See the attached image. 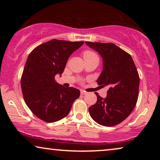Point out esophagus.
Here are the masks:
<instances>
[{
    "label": "esophagus",
    "mask_w": 160,
    "mask_h": 160,
    "mask_svg": "<svg viewBox=\"0 0 160 160\" xmlns=\"http://www.w3.org/2000/svg\"><path fill=\"white\" fill-rule=\"evenodd\" d=\"M87 92H85L84 90H81V94H82V95H87Z\"/></svg>",
    "instance_id": "esophagus-1"
}]
</instances>
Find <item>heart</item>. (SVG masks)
I'll list each match as a JSON object with an SVG mask.
<instances>
[{
	"mask_svg": "<svg viewBox=\"0 0 160 160\" xmlns=\"http://www.w3.org/2000/svg\"><path fill=\"white\" fill-rule=\"evenodd\" d=\"M94 55H96V54L94 53L93 52L89 51V50H87V51H84L83 52V57H84V58H89V57L94 56Z\"/></svg>",
	"mask_w": 160,
	"mask_h": 160,
	"instance_id": "heart-1",
	"label": "heart"
}]
</instances>
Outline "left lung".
Masks as SVG:
<instances>
[{"mask_svg":"<svg viewBox=\"0 0 160 160\" xmlns=\"http://www.w3.org/2000/svg\"><path fill=\"white\" fill-rule=\"evenodd\" d=\"M85 43L102 58V71L97 82L101 87L109 88L106 98L95 92L98 100L89 108V114L100 125L115 126L127 119L136 105L138 73L132 57L113 43Z\"/></svg>","mask_w":160,"mask_h":160,"instance_id":"obj_1","label":"left lung"}]
</instances>
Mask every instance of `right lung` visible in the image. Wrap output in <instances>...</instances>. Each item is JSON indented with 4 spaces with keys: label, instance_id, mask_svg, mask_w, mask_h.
Wrapping results in <instances>:
<instances>
[{
    "label": "right lung",
    "instance_id": "obj_1",
    "mask_svg": "<svg viewBox=\"0 0 160 160\" xmlns=\"http://www.w3.org/2000/svg\"><path fill=\"white\" fill-rule=\"evenodd\" d=\"M83 43L53 39L38 46L28 56L21 78L22 92L28 108L43 121L63 119L79 97L78 89L64 87L54 77L61 76L69 57Z\"/></svg>",
    "mask_w": 160,
    "mask_h": 160
}]
</instances>
